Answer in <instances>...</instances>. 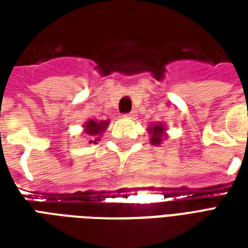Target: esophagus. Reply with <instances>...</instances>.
<instances>
[{
  "instance_id": "obj_1",
  "label": "esophagus",
  "mask_w": 248,
  "mask_h": 248,
  "mask_svg": "<svg viewBox=\"0 0 248 248\" xmlns=\"http://www.w3.org/2000/svg\"><path fill=\"white\" fill-rule=\"evenodd\" d=\"M126 117H129V118H135V117H137V111H131V113L126 114Z\"/></svg>"
}]
</instances>
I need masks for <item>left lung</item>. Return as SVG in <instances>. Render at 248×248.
Wrapping results in <instances>:
<instances>
[{
	"label": "left lung",
	"instance_id": "1",
	"mask_svg": "<svg viewBox=\"0 0 248 248\" xmlns=\"http://www.w3.org/2000/svg\"><path fill=\"white\" fill-rule=\"evenodd\" d=\"M149 134H150V143L154 146H159L161 145L162 140H167V129L165 124H153L149 126Z\"/></svg>",
	"mask_w": 248,
	"mask_h": 248
}]
</instances>
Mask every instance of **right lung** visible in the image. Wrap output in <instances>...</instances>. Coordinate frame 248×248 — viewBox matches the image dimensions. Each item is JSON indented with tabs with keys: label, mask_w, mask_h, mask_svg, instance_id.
<instances>
[{
	"label": "right lung",
	"mask_w": 248,
	"mask_h": 248,
	"mask_svg": "<svg viewBox=\"0 0 248 248\" xmlns=\"http://www.w3.org/2000/svg\"><path fill=\"white\" fill-rule=\"evenodd\" d=\"M108 119L106 121H97V119H89L83 124V133L89 137V143H97L99 137L108 129Z\"/></svg>",
	"instance_id": "1"
}]
</instances>
